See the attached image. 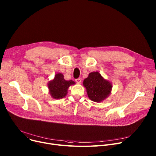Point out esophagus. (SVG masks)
I'll use <instances>...</instances> for the list:
<instances>
[{
    "label": "esophagus",
    "mask_w": 156,
    "mask_h": 156,
    "mask_svg": "<svg viewBox=\"0 0 156 156\" xmlns=\"http://www.w3.org/2000/svg\"><path fill=\"white\" fill-rule=\"evenodd\" d=\"M75 81H76V82L77 83H80L81 82V78H77V79L75 80Z\"/></svg>",
    "instance_id": "34e87169"
}]
</instances>
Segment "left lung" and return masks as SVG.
Instances as JSON below:
<instances>
[{
    "label": "left lung",
    "mask_w": 156,
    "mask_h": 156,
    "mask_svg": "<svg viewBox=\"0 0 156 156\" xmlns=\"http://www.w3.org/2000/svg\"><path fill=\"white\" fill-rule=\"evenodd\" d=\"M89 98L95 102L105 99L111 92L112 84L101 76L98 72H91L83 81Z\"/></svg>",
    "instance_id": "obj_1"
}]
</instances>
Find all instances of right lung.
<instances>
[{"mask_svg": "<svg viewBox=\"0 0 156 156\" xmlns=\"http://www.w3.org/2000/svg\"><path fill=\"white\" fill-rule=\"evenodd\" d=\"M75 83L72 80H65L63 75L58 73L55 76L54 80L48 83V88L52 97L55 99H59L66 95L69 87Z\"/></svg>", "mask_w": 156, "mask_h": 156, "instance_id": "add662e5", "label": "right lung"}]
</instances>
